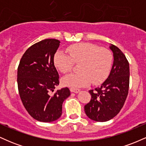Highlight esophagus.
Here are the masks:
<instances>
[{
    "instance_id": "obj_1",
    "label": "esophagus",
    "mask_w": 146,
    "mask_h": 146,
    "mask_svg": "<svg viewBox=\"0 0 146 146\" xmlns=\"http://www.w3.org/2000/svg\"><path fill=\"white\" fill-rule=\"evenodd\" d=\"M70 90L72 93H78L80 91V89H78V88H70Z\"/></svg>"
}]
</instances>
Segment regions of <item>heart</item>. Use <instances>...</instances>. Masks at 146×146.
I'll return each mask as SVG.
<instances>
[{
    "label": "heart",
    "mask_w": 146,
    "mask_h": 146,
    "mask_svg": "<svg viewBox=\"0 0 146 146\" xmlns=\"http://www.w3.org/2000/svg\"><path fill=\"white\" fill-rule=\"evenodd\" d=\"M69 56L58 51L54 55L55 66L62 73L71 71L73 62L78 63L80 72L66 75L62 79L65 86L76 88L89 85H98L105 81L109 75L113 56L108 49L99 47L89 42L77 43L68 46Z\"/></svg>",
    "instance_id": "1"
}]
</instances>
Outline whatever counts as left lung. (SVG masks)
Here are the masks:
<instances>
[{
  "label": "left lung",
  "mask_w": 146,
  "mask_h": 146,
  "mask_svg": "<svg viewBox=\"0 0 146 146\" xmlns=\"http://www.w3.org/2000/svg\"><path fill=\"white\" fill-rule=\"evenodd\" d=\"M114 61L109 76L101 86L89 90L91 100L84 106V111L90 119L107 121L119 113L128 94L130 68L123 52L111 44Z\"/></svg>",
  "instance_id": "8db88e82"
}]
</instances>
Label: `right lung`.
Segmentation results:
<instances>
[{"label": "right lung", "mask_w": 146, "mask_h": 146, "mask_svg": "<svg viewBox=\"0 0 146 146\" xmlns=\"http://www.w3.org/2000/svg\"><path fill=\"white\" fill-rule=\"evenodd\" d=\"M56 39H45L25 51L18 67L17 82L21 101L29 114L42 122H51L62 115L63 102L71 95L67 87L54 91L59 74L53 58L60 46Z\"/></svg>", "instance_id": "obj_1"}]
</instances>
